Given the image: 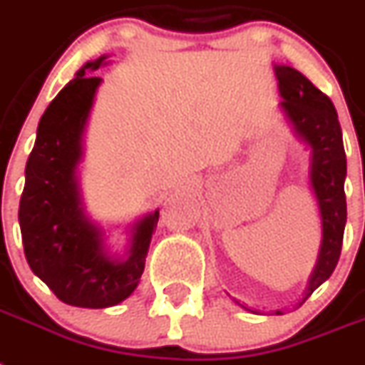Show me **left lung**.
Instances as JSON below:
<instances>
[{
    "label": "left lung",
    "mask_w": 365,
    "mask_h": 365,
    "mask_svg": "<svg viewBox=\"0 0 365 365\" xmlns=\"http://www.w3.org/2000/svg\"><path fill=\"white\" fill-rule=\"evenodd\" d=\"M274 74L282 96L279 110L287 119L294 138L309 153L308 185L313 200L317 201L321 220V246L317 263L309 274L302 298H298L293 304V308H300L309 294L330 278L341 254L343 231L347 222V203L343 190L347 177V158L343 149L338 113L330 98L319 91L297 68L274 65ZM233 302L250 313H264L263 309L250 308L237 300ZM284 312H287V308L272 309L269 313L284 315Z\"/></svg>",
    "instance_id": "left-lung-1"
}]
</instances>
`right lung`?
Listing matches in <instances>:
<instances>
[{"label": "right lung", "mask_w": 365, "mask_h": 365, "mask_svg": "<svg viewBox=\"0 0 365 365\" xmlns=\"http://www.w3.org/2000/svg\"><path fill=\"white\" fill-rule=\"evenodd\" d=\"M87 61L50 102L26 164L18 222L33 274L61 302L76 308H110L134 293L145 269L158 209L126 227L123 254H113L106 230L89 216L80 185V164L89 115L108 65Z\"/></svg>", "instance_id": "right-lung-1"}]
</instances>
